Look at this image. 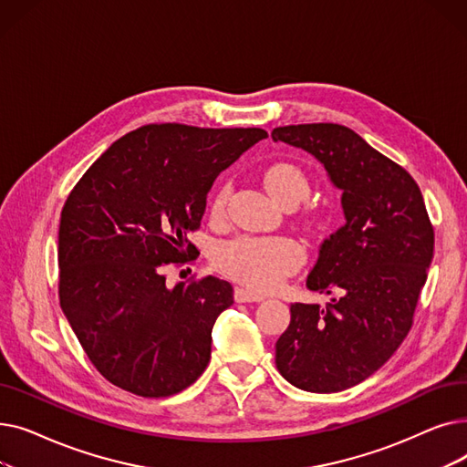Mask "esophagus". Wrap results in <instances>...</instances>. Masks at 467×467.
<instances>
[{
    "mask_svg": "<svg viewBox=\"0 0 467 467\" xmlns=\"http://www.w3.org/2000/svg\"><path fill=\"white\" fill-rule=\"evenodd\" d=\"M234 301L236 303H261V301H265V297L259 296V293L250 291V289L236 287L234 289Z\"/></svg>",
    "mask_w": 467,
    "mask_h": 467,
    "instance_id": "obj_1",
    "label": "esophagus"
}]
</instances>
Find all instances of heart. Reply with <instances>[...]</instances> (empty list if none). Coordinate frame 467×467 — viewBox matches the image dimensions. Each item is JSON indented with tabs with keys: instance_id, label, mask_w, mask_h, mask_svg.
<instances>
[{
	"instance_id": "1",
	"label": "heart",
	"mask_w": 467,
	"mask_h": 467,
	"mask_svg": "<svg viewBox=\"0 0 467 467\" xmlns=\"http://www.w3.org/2000/svg\"><path fill=\"white\" fill-rule=\"evenodd\" d=\"M263 182L280 204H297L310 191L305 171L291 162H275L265 170ZM231 187H221L212 201V215L225 213ZM305 261V252L289 236H236L221 244L215 265L229 278L257 291L276 287Z\"/></svg>"
}]
</instances>
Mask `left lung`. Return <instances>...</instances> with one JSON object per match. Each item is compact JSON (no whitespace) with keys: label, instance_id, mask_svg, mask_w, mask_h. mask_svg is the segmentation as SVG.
<instances>
[{"label":"left lung","instance_id":"left-lung-1","mask_svg":"<svg viewBox=\"0 0 467 467\" xmlns=\"http://www.w3.org/2000/svg\"><path fill=\"white\" fill-rule=\"evenodd\" d=\"M271 136L312 155L342 192L347 223L322 242L306 278L310 291L340 297L291 305L276 340V367L289 384L333 394L369 379L401 347L433 259V227L409 171L354 130L320 122Z\"/></svg>","mask_w":467,"mask_h":467}]
</instances>
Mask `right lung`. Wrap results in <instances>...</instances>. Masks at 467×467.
I'll list each match as a JSON object with an SVG mask.
<instances>
[{
	"mask_svg": "<svg viewBox=\"0 0 467 467\" xmlns=\"http://www.w3.org/2000/svg\"><path fill=\"white\" fill-rule=\"evenodd\" d=\"M268 134L261 129L147 125L111 143L60 215V306L111 384L168 398L199 379L233 285L215 276L166 285L164 268L199 255L215 178Z\"/></svg>",
	"mask_w": 467,
	"mask_h": 467,
	"instance_id": "right-lung-1",
	"label": "right lung"
}]
</instances>
